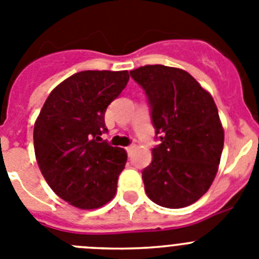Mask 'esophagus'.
<instances>
[{"mask_svg": "<svg viewBox=\"0 0 259 259\" xmlns=\"http://www.w3.org/2000/svg\"><path fill=\"white\" fill-rule=\"evenodd\" d=\"M134 149H135V145H130V146H127V148H125V150H127L128 155H131L132 150H134Z\"/></svg>", "mask_w": 259, "mask_h": 259, "instance_id": "34e87169", "label": "esophagus"}]
</instances>
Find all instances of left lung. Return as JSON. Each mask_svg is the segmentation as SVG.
Segmentation results:
<instances>
[{
    "label": "left lung",
    "instance_id": "obj_1",
    "mask_svg": "<svg viewBox=\"0 0 259 259\" xmlns=\"http://www.w3.org/2000/svg\"><path fill=\"white\" fill-rule=\"evenodd\" d=\"M130 74L145 89L162 141L143 171L146 194L159 206H189L209 191L221 163L224 130L214 98L182 68L146 65Z\"/></svg>",
    "mask_w": 259,
    "mask_h": 259
}]
</instances>
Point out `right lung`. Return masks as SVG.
Wrapping results in <instances>:
<instances>
[{
  "label": "right lung",
  "instance_id": "right-lung-1",
  "mask_svg": "<svg viewBox=\"0 0 259 259\" xmlns=\"http://www.w3.org/2000/svg\"><path fill=\"white\" fill-rule=\"evenodd\" d=\"M128 79L125 70L76 72L53 89L36 119V161L53 192L71 206L98 209L115 196L127 152L100 136L105 111Z\"/></svg>",
  "mask_w": 259,
  "mask_h": 259
}]
</instances>
